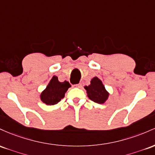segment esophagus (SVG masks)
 I'll list each match as a JSON object with an SVG mask.
<instances>
[{"label":"esophagus","mask_w":155,"mask_h":155,"mask_svg":"<svg viewBox=\"0 0 155 155\" xmlns=\"http://www.w3.org/2000/svg\"><path fill=\"white\" fill-rule=\"evenodd\" d=\"M74 87H77V88H81V83H79V84L74 85Z\"/></svg>","instance_id":"34e87169"}]
</instances>
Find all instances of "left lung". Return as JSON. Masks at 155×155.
<instances>
[{
    "label": "left lung",
    "mask_w": 155,
    "mask_h": 155,
    "mask_svg": "<svg viewBox=\"0 0 155 155\" xmlns=\"http://www.w3.org/2000/svg\"><path fill=\"white\" fill-rule=\"evenodd\" d=\"M90 83L89 86L84 87L88 98L97 103H105L108 99L110 94L105 89L102 81L97 77H94L92 78Z\"/></svg>",
    "instance_id": "1"
}]
</instances>
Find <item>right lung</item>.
<instances>
[{"mask_svg": "<svg viewBox=\"0 0 155 155\" xmlns=\"http://www.w3.org/2000/svg\"><path fill=\"white\" fill-rule=\"evenodd\" d=\"M68 81L60 82L57 76H53L48 85L40 94V100L48 105H53L63 99L65 93L70 88Z\"/></svg>", "mask_w": 155, "mask_h": 155, "instance_id": "1", "label": "right lung"}]
</instances>
